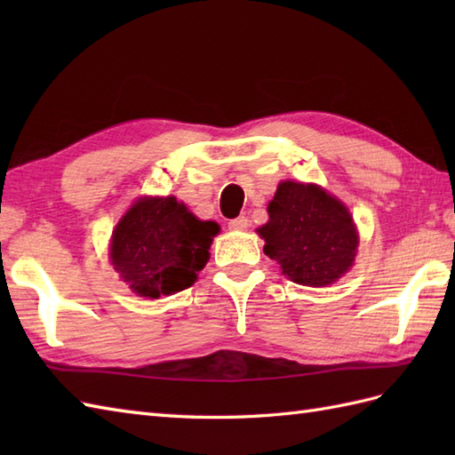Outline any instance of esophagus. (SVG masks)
Wrapping results in <instances>:
<instances>
[{
  "label": "esophagus",
  "mask_w": 455,
  "mask_h": 455,
  "mask_svg": "<svg viewBox=\"0 0 455 455\" xmlns=\"http://www.w3.org/2000/svg\"><path fill=\"white\" fill-rule=\"evenodd\" d=\"M228 228L230 230H246L248 228V219L246 217H236L233 220H228Z\"/></svg>",
  "instance_id": "34e87169"
}]
</instances>
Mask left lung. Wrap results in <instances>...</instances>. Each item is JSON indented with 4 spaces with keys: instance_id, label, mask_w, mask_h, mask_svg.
Here are the masks:
<instances>
[{
    "instance_id": "left-lung-1",
    "label": "left lung",
    "mask_w": 455,
    "mask_h": 455,
    "mask_svg": "<svg viewBox=\"0 0 455 455\" xmlns=\"http://www.w3.org/2000/svg\"><path fill=\"white\" fill-rule=\"evenodd\" d=\"M258 228L264 252L293 283L324 287L354 266L357 230L350 211L315 183L282 181Z\"/></svg>"
}]
</instances>
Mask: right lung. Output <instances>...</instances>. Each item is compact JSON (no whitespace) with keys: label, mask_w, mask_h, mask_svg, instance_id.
<instances>
[{"label":"right lung","mask_w":455,"mask_h":455,"mask_svg":"<svg viewBox=\"0 0 455 455\" xmlns=\"http://www.w3.org/2000/svg\"><path fill=\"white\" fill-rule=\"evenodd\" d=\"M219 230L176 197H140L113 230L111 264L139 297L178 293L196 283Z\"/></svg>","instance_id":"right-lung-1"}]
</instances>
